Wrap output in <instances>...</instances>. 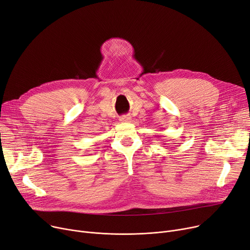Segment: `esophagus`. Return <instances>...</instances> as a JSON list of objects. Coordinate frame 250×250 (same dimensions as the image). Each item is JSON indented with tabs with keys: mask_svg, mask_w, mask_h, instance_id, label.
<instances>
[{
	"mask_svg": "<svg viewBox=\"0 0 250 250\" xmlns=\"http://www.w3.org/2000/svg\"><path fill=\"white\" fill-rule=\"evenodd\" d=\"M130 120H131L130 116H122L120 118L121 122H130Z\"/></svg>",
	"mask_w": 250,
	"mask_h": 250,
	"instance_id": "1",
	"label": "esophagus"
}]
</instances>
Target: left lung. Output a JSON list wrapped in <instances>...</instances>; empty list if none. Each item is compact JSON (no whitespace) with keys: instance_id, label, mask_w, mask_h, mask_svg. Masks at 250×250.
Listing matches in <instances>:
<instances>
[{"instance_id":"left-lung-1","label":"left lung","mask_w":250,"mask_h":250,"mask_svg":"<svg viewBox=\"0 0 250 250\" xmlns=\"http://www.w3.org/2000/svg\"><path fill=\"white\" fill-rule=\"evenodd\" d=\"M165 145H166V143H165Z\"/></svg>"}]
</instances>
